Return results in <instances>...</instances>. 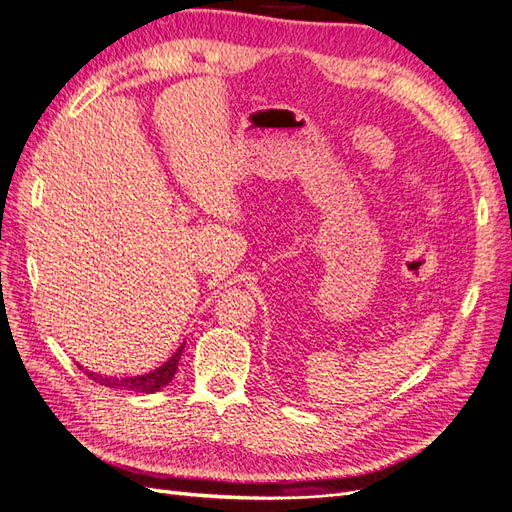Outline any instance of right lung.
<instances>
[{"mask_svg": "<svg viewBox=\"0 0 512 512\" xmlns=\"http://www.w3.org/2000/svg\"><path fill=\"white\" fill-rule=\"evenodd\" d=\"M183 349H185V342L181 344V347L176 349V353L172 355V358L165 362L163 366L154 368V371L146 373V375H135V377H102V375H95V373H89L87 375L93 379V382H98L102 386H109V388H124V390H135V392H146V395H150V392H157L161 390L163 386H168L172 382L174 373L178 371V360H181L183 355Z\"/></svg>", "mask_w": 512, "mask_h": 512, "instance_id": "right-lung-1", "label": "right lung"}]
</instances>
